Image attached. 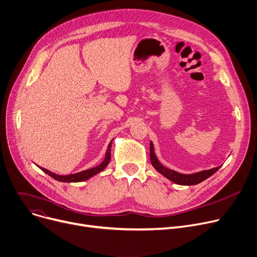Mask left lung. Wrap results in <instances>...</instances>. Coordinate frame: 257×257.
Here are the masks:
<instances>
[{"mask_svg":"<svg viewBox=\"0 0 257 257\" xmlns=\"http://www.w3.org/2000/svg\"><path fill=\"white\" fill-rule=\"evenodd\" d=\"M150 159H151V163L154 166L158 173H160L161 175H163L165 178H167L168 180H170L172 182L179 184V185H196L199 184L200 182L207 180L208 178H210L211 176H213L217 170L221 167H215L212 169H208V170H202V172L196 173V174H191V175H184V174H180L178 172H175V170L169 169L165 166H163L159 160L157 159L155 152H154V145L151 142L150 143Z\"/></svg>","mask_w":257,"mask_h":257,"instance_id":"8db88e82","label":"left lung"}]
</instances>
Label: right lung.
<instances>
[{
    "label": "right lung",
    "instance_id": "1",
    "mask_svg": "<svg viewBox=\"0 0 257 257\" xmlns=\"http://www.w3.org/2000/svg\"><path fill=\"white\" fill-rule=\"evenodd\" d=\"M111 144H112V141L109 143L108 145V148L106 150V153H105V158L104 160L102 161L98 166H95L93 168H90V169H87V170H82V172L80 173H77V174H73V175H67V176H60V175H57V174H54L49 172V170L43 168V167H40L39 168L42 170V172H44L45 174H47L48 176H50L51 178H54L55 180L57 181H60V182H67V183H72V182H82V181H85L88 180L92 177H94L95 175L99 174L100 172H102L103 170L107 164L109 163L110 161V150H111Z\"/></svg>",
    "mask_w": 257,
    "mask_h": 257
}]
</instances>
